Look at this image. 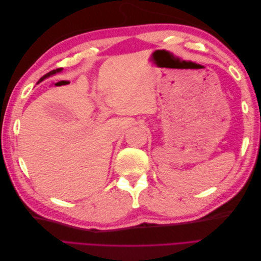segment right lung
<instances>
[{
	"mask_svg": "<svg viewBox=\"0 0 261 261\" xmlns=\"http://www.w3.org/2000/svg\"><path fill=\"white\" fill-rule=\"evenodd\" d=\"M62 69H63V68H57V69H54V70H51V72H50V73H48V74H45V75H44L43 77H41V78H40V81H39L38 83H40L41 81H43L45 77H49V76H51V75H53V74H57V73H60V72H62Z\"/></svg>",
	"mask_w": 261,
	"mask_h": 261,
	"instance_id": "obj_1",
	"label": "right lung"
}]
</instances>
